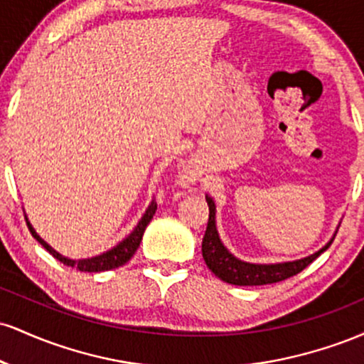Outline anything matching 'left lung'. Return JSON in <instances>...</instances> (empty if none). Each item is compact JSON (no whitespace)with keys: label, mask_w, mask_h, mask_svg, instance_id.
Returning <instances> with one entry per match:
<instances>
[{"label":"left lung","mask_w":364,"mask_h":364,"mask_svg":"<svg viewBox=\"0 0 364 364\" xmlns=\"http://www.w3.org/2000/svg\"><path fill=\"white\" fill-rule=\"evenodd\" d=\"M208 203V223L207 231L202 241V255L205 260L208 269L214 272L217 277L223 279L224 282L235 284V286H263V284H274L286 281V279L292 277V275L299 274L303 269H306L310 263L323 253L325 250L332 245V240L327 243L320 252L310 255V257L301 258L296 262H286V263H275V265H257V263H246L237 260L224 248L220 243L219 235L215 229V205L212 202L210 196H207Z\"/></svg>","instance_id":"obj_1"}]
</instances>
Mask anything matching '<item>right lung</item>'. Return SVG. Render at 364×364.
Returning a JSON list of instances; mask_svg holds the SVG:
<instances>
[{"instance_id": "obj_1", "label": "right lung", "mask_w": 364, "mask_h": 364, "mask_svg": "<svg viewBox=\"0 0 364 364\" xmlns=\"http://www.w3.org/2000/svg\"><path fill=\"white\" fill-rule=\"evenodd\" d=\"M156 210H157V203L152 202L149 205L147 212H145V215L141 217L139 225L135 228V231H133L132 235L127 237V240L121 241L118 246H114V248L109 250V252L99 255V257H94V258H85V260H70V258L63 257V255L54 252L51 246L37 236V232L34 231V228H32L28 220H27V225H28V231L32 232V236H34L36 240L39 241V243L43 245L54 258H56V260H60L61 263H65V265H68V267H75V269L80 270V272H104V270H111V269H116V267L124 265V263H127L129 258L135 255V252L139 250V246H140V241H141V236H144V232H145V228H147L150 220H152Z\"/></svg>"}]
</instances>
